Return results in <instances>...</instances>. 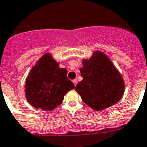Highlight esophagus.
Masks as SVG:
<instances>
[{
	"mask_svg": "<svg viewBox=\"0 0 147 147\" xmlns=\"http://www.w3.org/2000/svg\"><path fill=\"white\" fill-rule=\"evenodd\" d=\"M72 82H73V83H74V85H75V86H76L77 83H78V80H77V79L73 80H72Z\"/></svg>",
	"mask_w": 147,
	"mask_h": 147,
	"instance_id": "obj_1",
	"label": "esophagus"
}]
</instances>
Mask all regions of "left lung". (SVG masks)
Masks as SVG:
<instances>
[{
	"label": "left lung",
	"instance_id": "obj_1",
	"mask_svg": "<svg viewBox=\"0 0 147 147\" xmlns=\"http://www.w3.org/2000/svg\"><path fill=\"white\" fill-rule=\"evenodd\" d=\"M82 65L80 70L83 79L75 90L86 105L99 111L120 100L124 93V82L106 55L94 52L89 59L82 60Z\"/></svg>",
	"mask_w": 147,
	"mask_h": 147
}]
</instances>
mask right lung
Instances as JSON below:
<instances>
[{
  "label": "right lung",
  "mask_w": 147,
  "mask_h": 147,
  "mask_svg": "<svg viewBox=\"0 0 147 147\" xmlns=\"http://www.w3.org/2000/svg\"><path fill=\"white\" fill-rule=\"evenodd\" d=\"M67 73V70L59 68L50 54L44 55L26 80L25 95L28 103L44 111H52L60 105L67 92L75 88Z\"/></svg>",
  "instance_id": "1"
}]
</instances>
